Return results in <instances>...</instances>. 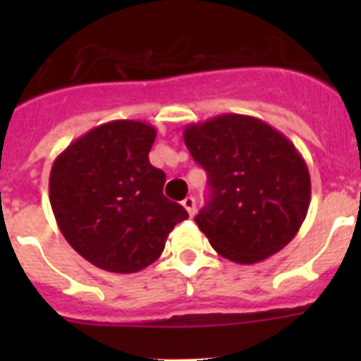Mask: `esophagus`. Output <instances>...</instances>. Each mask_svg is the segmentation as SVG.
I'll return each mask as SVG.
<instances>
[{"mask_svg": "<svg viewBox=\"0 0 361 361\" xmlns=\"http://www.w3.org/2000/svg\"><path fill=\"white\" fill-rule=\"evenodd\" d=\"M183 206H184V209H186V212L190 213V216L195 215L197 202H195V199H193V197H186V199L183 200Z\"/></svg>", "mask_w": 361, "mask_h": 361, "instance_id": "obj_1", "label": "esophagus"}]
</instances>
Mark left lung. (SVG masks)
<instances>
[{
  "label": "left lung",
  "mask_w": 361,
  "mask_h": 361,
  "mask_svg": "<svg viewBox=\"0 0 361 361\" xmlns=\"http://www.w3.org/2000/svg\"><path fill=\"white\" fill-rule=\"evenodd\" d=\"M184 142L208 173V202L195 222L216 253L257 264L295 238L311 177L288 137L257 117L224 114L186 126Z\"/></svg>",
  "instance_id": "left-lung-1"
}]
</instances>
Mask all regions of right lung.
Returning <instances> with one entry per match:
<instances>
[{
    "label": "right lung",
    "instance_id": "1",
    "mask_svg": "<svg viewBox=\"0 0 361 361\" xmlns=\"http://www.w3.org/2000/svg\"><path fill=\"white\" fill-rule=\"evenodd\" d=\"M157 130L111 121L73 141L50 171V206L73 250L110 273H137L164 251L188 212L164 197L166 173L149 164Z\"/></svg>",
    "mask_w": 361,
    "mask_h": 361
}]
</instances>
